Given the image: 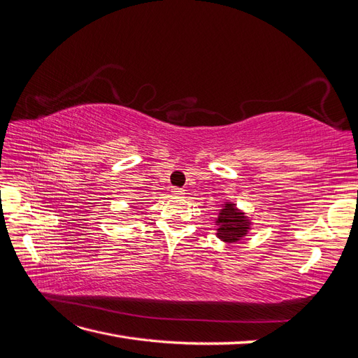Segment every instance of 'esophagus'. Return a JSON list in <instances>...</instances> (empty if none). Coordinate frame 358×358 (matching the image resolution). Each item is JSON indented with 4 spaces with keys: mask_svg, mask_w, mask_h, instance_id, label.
Segmentation results:
<instances>
[{
    "mask_svg": "<svg viewBox=\"0 0 358 358\" xmlns=\"http://www.w3.org/2000/svg\"><path fill=\"white\" fill-rule=\"evenodd\" d=\"M171 194H173V196L180 197V196H183V194H185V191H183L182 188H171Z\"/></svg>",
    "mask_w": 358,
    "mask_h": 358,
    "instance_id": "obj_1",
    "label": "esophagus"
}]
</instances>
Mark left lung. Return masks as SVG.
<instances>
[{
	"label": "left lung",
	"mask_w": 358,
	"mask_h": 358,
	"mask_svg": "<svg viewBox=\"0 0 358 358\" xmlns=\"http://www.w3.org/2000/svg\"><path fill=\"white\" fill-rule=\"evenodd\" d=\"M216 225H218L216 236L221 241L227 243H236L248 234L251 224H249L248 216L243 212L236 209L234 203H225L220 212L218 220H216Z\"/></svg>",
	"instance_id": "1"
}]
</instances>
